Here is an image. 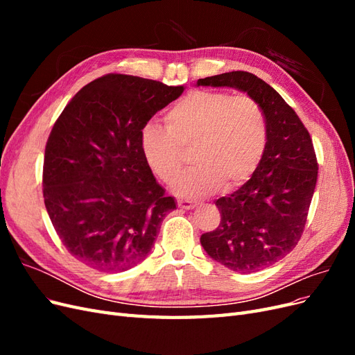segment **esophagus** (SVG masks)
<instances>
[{
    "label": "esophagus",
    "instance_id": "esophagus-1",
    "mask_svg": "<svg viewBox=\"0 0 355 355\" xmlns=\"http://www.w3.org/2000/svg\"><path fill=\"white\" fill-rule=\"evenodd\" d=\"M178 206H179V209L191 210V209L197 207V202L196 201H191V200H178Z\"/></svg>",
    "mask_w": 355,
    "mask_h": 355
}]
</instances>
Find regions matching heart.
<instances>
[{"label": "heart", "mask_w": 355, "mask_h": 355, "mask_svg": "<svg viewBox=\"0 0 355 355\" xmlns=\"http://www.w3.org/2000/svg\"><path fill=\"white\" fill-rule=\"evenodd\" d=\"M167 127L149 121L139 133L145 163L171 184L192 149L194 168L173 185L180 197L202 198L220 187L232 191L249 180L268 144V121L262 105L250 94L196 90L166 112Z\"/></svg>", "instance_id": "b5f03b06"}]
</instances>
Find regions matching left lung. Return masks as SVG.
Segmentation results:
<instances>
[{
	"label": "left lung",
	"mask_w": 355,
	"mask_h": 355,
	"mask_svg": "<svg viewBox=\"0 0 355 355\" xmlns=\"http://www.w3.org/2000/svg\"><path fill=\"white\" fill-rule=\"evenodd\" d=\"M197 84L241 90L265 111L268 144L259 166L240 189L214 201L220 223L200 239L228 270L261 271L292 252L304 232L318 175L313 139L282 96L250 72H225Z\"/></svg>",
	"instance_id": "obj_1"
}]
</instances>
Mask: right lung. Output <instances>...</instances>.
<instances>
[{
  "instance_id": "1",
  "label": "right lung",
  "mask_w": 355,
  "mask_h": 355,
  "mask_svg": "<svg viewBox=\"0 0 355 355\" xmlns=\"http://www.w3.org/2000/svg\"><path fill=\"white\" fill-rule=\"evenodd\" d=\"M184 90L108 73L84 85L53 125L44 204L67 250L93 270L121 272L142 262L176 209L145 163L139 133Z\"/></svg>"
}]
</instances>
